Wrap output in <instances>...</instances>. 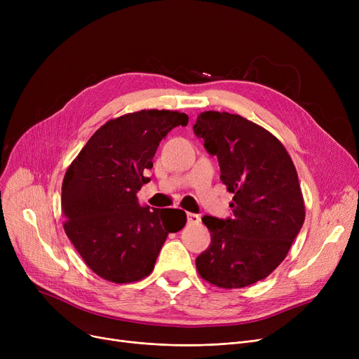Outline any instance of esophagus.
Wrapping results in <instances>:
<instances>
[{
  "mask_svg": "<svg viewBox=\"0 0 359 359\" xmlns=\"http://www.w3.org/2000/svg\"><path fill=\"white\" fill-rule=\"evenodd\" d=\"M187 222L189 224H198L201 221V217L198 214H194V212H187Z\"/></svg>",
  "mask_w": 359,
  "mask_h": 359,
  "instance_id": "esophagus-1",
  "label": "esophagus"
}]
</instances>
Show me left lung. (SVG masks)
Wrapping results in <instances>:
<instances>
[{"label": "left lung", "mask_w": 359, "mask_h": 359, "mask_svg": "<svg viewBox=\"0 0 359 359\" xmlns=\"http://www.w3.org/2000/svg\"><path fill=\"white\" fill-rule=\"evenodd\" d=\"M194 132L234 194L231 217L202 218L211 244L196 257V269L219 288L252 285L279 266L304 224L295 165L271 132L240 115L202 111Z\"/></svg>", "instance_id": "obj_1"}]
</instances>
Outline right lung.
<instances>
[{
  "label": "right lung",
  "instance_id": "right-lung-1",
  "mask_svg": "<svg viewBox=\"0 0 359 359\" xmlns=\"http://www.w3.org/2000/svg\"><path fill=\"white\" fill-rule=\"evenodd\" d=\"M186 113L141 110L94 132L62 182L64 230L86 265L115 284L151 273L168 233L186 224L182 210L141 206L145 170L170 130L186 126Z\"/></svg>",
  "mask_w": 359,
  "mask_h": 359
}]
</instances>
